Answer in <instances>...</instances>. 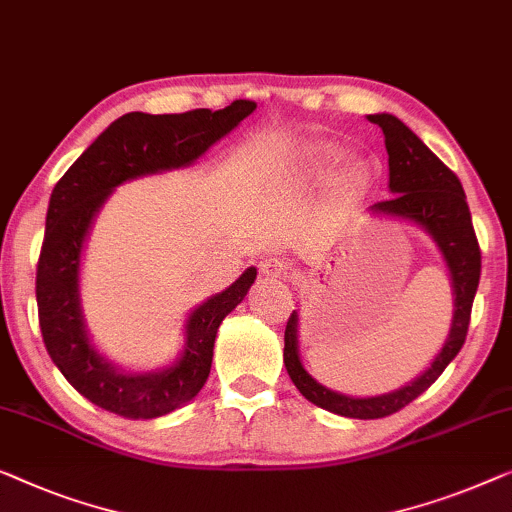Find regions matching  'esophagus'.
<instances>
[{
	"label": "esophagus",
	"mask_w": 512,
	"mask_h": 512,
	"mask_svg": "<svg viewBox=\"0 0 512 512\" xmlns=\"http://www.w3.org/2000/svg\"><path fill=\"white\" fill-rule=\"evenodd\" d=\"M261 274L268 279H284L288 274V263L279 256H270L261 261Z\"/></svg>",
	"instance_id": "1"
}]
</instances>
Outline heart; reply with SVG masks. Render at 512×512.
<instances>
[{
	"mask_svg": "<svg viewBox=\"0 0 512 512\" xmlns=\"http://www.w3.org/2000/svg\"><path fill=\"white\" fill-rule=\"evenodd\" d=\"M337 157V150L328 143H314L309 145L305 154H302V159H305V164L309 170H323L325 166H330L332 161ZM342 184L346 189H355L360 184V173L358 168L353 166H346L342 170Z\"/></svg>",
	"mask_w": 512,
	"mask_h": 512,
	"instance_id": "heart-1",
	"label": "heart"
}]
</instances>
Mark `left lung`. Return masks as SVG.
Instances as JSON below:
<instances>
[{
  "label": "left lung",
  "mask_w": 512,
  "mask_h": 512,
  "mask_svg": "<svg viewBox=\"0 0 512 512\" xmlns=\"http://www.w3.org/2000/svg\"><path fill=\"white\" fill-rule=\"evenodd\" d=\"M372 124H379L388 150V189L392 198L369 207V214L404 219L422 228L439 249L453 286V323L446 342L422 369L416 379L399 385L397 390L374 397H351L325 388L311 376L300 360L298 309L293 311L284 332V365L286 372L302 392V397L321 409L344 418L374 420L385 418L404 409L420 397L429 385L443 374L462 348L471 321V307L480 281V247L471 224V212L466 205L462 182L402 120L390 113L367 115Z\"/></svg>",
  "instance_id": "obj_1"
}]
</instances>
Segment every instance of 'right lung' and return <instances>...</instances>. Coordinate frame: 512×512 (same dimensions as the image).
Wrapping results in <instances>:
<instances>
[{
	"instance_id": "add662e5",
	"label": "right lung",
	"mask_w": 512,
	"mask_h": 512,
	"mask_svg": "<svg viewBox=\"0 0 512 512\" xmlns=\"http://www.w3.org/2000/svg\"><path fill=\"white\" fill-rule=\"evenodd\" d=\"M254 110V101L240 99L224 110L127 113L110 124L55 184L36 268L39 323L50 358L64 379L101 409L122 418L150 420L189 404L210 376L219 325L249 293L256 268H247L226 291L210 295L189 311L184 346L170 365L131 372L103 355L87 328L80 265L96 214L120 184L196 164Z\"/></svg>"
}]
</instances>
